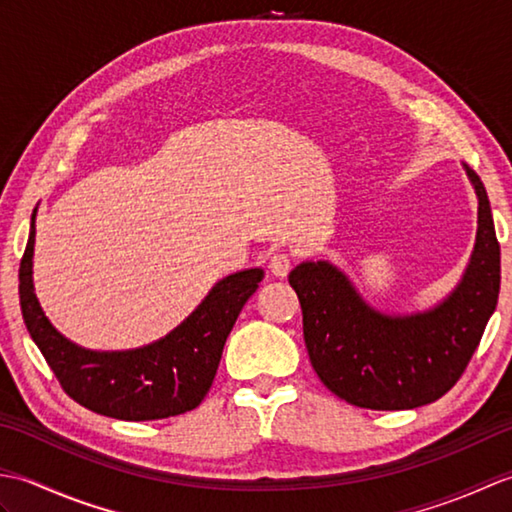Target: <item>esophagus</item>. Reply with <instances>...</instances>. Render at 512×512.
<instances>
[{
	"instance_id": "esophagus-1",
	"label": "esophagus",
	"mask_w": 512,
	"mask_h": 512,
	"mask_svg": "<svg viewBox=\"0 0 512 512\" xmlns=\"http://www.w3.org/2000/svg\"><path fill=\"white\" fill-rule=\"evenodd\" d=\"M290 266H292V257L286 253V250H277V253L270 257L268 268L270 273L275 277H286L290 273Z\"/></svg>"
}]
</instances>
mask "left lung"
I'll return each mask as SVG.
<instances>
[{"label":"left lung","mask_w":512,"mask_h":512,"mask_svg":"<svg viewBox=\"0 0 512 512\" xmlns=\"http://www.w3.org/2000/svg\"><path fill=\"white\" fill-rule=\"evenodd\" d=\"M477 200V237L462 281L440 306L389 317L358 295L330 262L288 275L303 312V339L321 383L350 405L416 409L458 383L499 297V242L480 176L464 165Z\"/></svg>","instance_id":"obj_1"}]
</instances>
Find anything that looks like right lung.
<instances>
[{
	"label": "right lung",
	"instance_id": "1",
	"mask_svg": "<svg viewBox=\"0 0 512 512\" xmlns=\"http://www.w3.org/2000/svg\"><path fill=\"white\" fill-rule=\"evenodd\" d=\"M35 215L19 266L24 323L63 391L85 409L118 420H160L195 409L209 394L226 336L264 279L262 268L217 281L187 321L165 339L127 352H92L52 328L32 286Z\"/></svg>",
	"mask_w": 512,
	"mask_h": 512
}]
</instances>
